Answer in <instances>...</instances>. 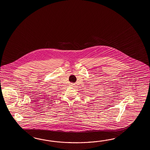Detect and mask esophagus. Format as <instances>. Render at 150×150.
Here are the masks:
<instances>
[{
	"instance_id": "34e87169",
	"label": "esophagus",
	"mask_w": 150,
	"mask_h": 150,
	"mask_svg": "<svg viewBox=\"0 0 150 150\" xmlns=\"http://www.w3.org/2000/svg\"><path fill=\"white\" fill-rule=\"evenodd\" d=\"M70 86L71 87H75V86H74V84L73 83H71Z\"/></svg>"
}]
</instances>
